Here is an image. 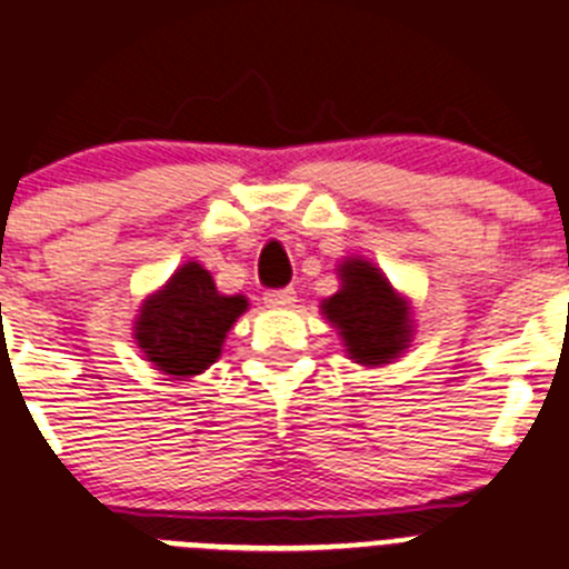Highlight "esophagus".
I'll return each mask as SVG.
<instances>
[{
  "instance_id": "obj_1",
  "label": "esophagus",
  "mask_w": 569,
  "mask_h": 569,
  "mask_svg": "<svg viewBox=\"0 0 569 569\" xmlns=\"http://www.w3.org/2000/svg\"><path fill=\"white\" fill-rule=\"evenodd\" d=\"M263 300H267L269 309H291L297 300V291L295 289H272V291H267V297H263Z\"/></svg>"
}]
</instances>
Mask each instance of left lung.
Returning <instances> with one entry per match:
<instances>
[{
  "label": "left lung",
  "instance_id": "left-lung-1",
  "mask_svg": "<svg viewBox=\"0 0 569 569\" xmlns=\"http://www.w3.org/2000/svg\"><path fill=\"white\" fill-rule=\"evenodd\" d=\"M339 291L322 300V315L359 365L379 368L396 359L412 337L410 306L365 258L339 263Z\"/></svg>",
  "mask_w": 569,
  "mask_h": 569
}]
</instances>
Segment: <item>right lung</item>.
<instances>
[{"instance_id":"right-lung-1","label":"right lung","mask_w":569,"mask_h":569,"mask_svg":"<svg viewBox=\"0 0 569 569\" xmlns=\"http://www.w3.org/2000/svg\"><path fill=\"white\" fill-rule=\"evenodd\" d=\"M247 306L243 295H219L212 274L190 260L162 289L142 300L134 339L153 368L173 379H188L221 357L227 331Z\"/></svg>"}]
</instances>
